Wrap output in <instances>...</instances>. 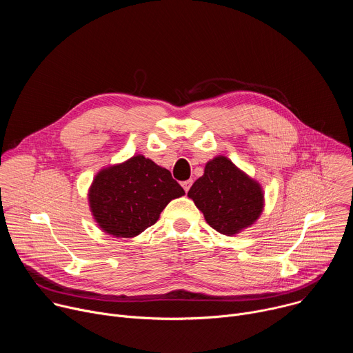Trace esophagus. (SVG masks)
Here are the masks:
<instances>
[{
  "instance_id": "1",
  "label": "esophagus",
  "mask_w": 353,
  "mask_h": 353,
  "mask_svg": "<svg viewBox=\"0 0 353 353\" xmlns=\"http://www.w3.org/2000/svg\"><path fill=\"white\" fill-rule=\"evenodd\" d=\"M191 184H192V180H185V181H183V183H181V185H183V188H184V191H185V192H188V190H190Z\"/></svg>"
}]
</instances>
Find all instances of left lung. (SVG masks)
Returning <instances> with one entry per match:
<instances>
[{
  "instance_id": "left-lung-1",
  "label": "left lung",
  "mask_w": 353,
  "mask_h": 353,
  "mask_svg": "<svg viewBox=\"0 0 353 353\" xmlns=\"http://www.w3.org/2000/svg\"><path fill=\"white\" fill-rule=\"evenodd\" d=\"M207 223L222 234H236L253 225L263 212L260 184L239 170L228 158L218 157L205 166L188 191Z\"/></svg>"
}]
</instances>
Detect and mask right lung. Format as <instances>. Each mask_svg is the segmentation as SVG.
I'll return each instance as SVG.
<instances>
[{
  "instance_id": "1",
  "label": "right lung",
  "mask_w": 353,
  "mask_h": 353,
  "mask_svg": "<svg viewBox=\"0 0 353 353\" xmlns=\"http://www.w3.org/2000/svg\"><path fill=\"white\" fill-rule=\"evenodd\" d=\"M184 195L181 185L142 155L99 172L89 190L92 214L109 234L134 237L159 219L172 199Z\"/></svg>"
}]
</instances>
